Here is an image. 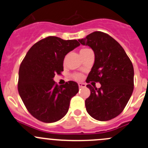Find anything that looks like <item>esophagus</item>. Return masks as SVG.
I'll return each instance as SVG.
<instances>
[{"mask_svg": "<svg viewBox=\"0 0 148 148\" xmlns=\"http://www.w3.org/2000/svg\"><path fill=\"white\" fill-rule=\"evenodd\" d=\"M78 87L82 88V87H85L86 84L84 83H78Z\"/></svg>", "mask_w": 148, "mask_h": 148, "instance_id": "obj_1", "label": "esophagus"}]
</instances>
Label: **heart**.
<instances>
[{
    "label": "heart",
    "mask_w": 148,
    "mask_h": 148,
    "mask_svg": "<svg viewBox=\"0 0 148 148\" xmlns=\"http://www.w3.org/2000/svg\"><path fill=\"white\" fill-rule=\"evenodd\" d=\"M87 50H89V49H82L80 51V54L81 53H84V52H86V51ZM74 78H75L76 80H81V79H82V75H81V74H75V75H74Z\"/></svg>",
    "instance_id": "b5f03b06"
}]
</instances>
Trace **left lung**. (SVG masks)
Here are the masks:
<instances>
[{
	"label": "left lung",
	"instance_id": "left-lung-1",
	"mask_svg": "<svg viewBox=\"0 0 148 148\" xmlns=\"http://www.w3.org/2000/svg\"><path fill=\"white\" fill-rule=\"evenodd\" d=\"M78 41L90 47L95 54L86 82L101 84L99 89L87 85L90 95L85 100L86 110L98 121L112 119L122 112L133 93V64L122 47L108 34L94 32Z\"/></svg>",
	"mask_w": 148,
	"mask_h": 148
}]
</instances>
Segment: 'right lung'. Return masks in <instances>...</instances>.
Returning a JSON list of instances; mask_svg holds the SVG:
<instances>
[{
	"label": "right lung",
	"instance_id": "add662e5",
	"mask_svg": "<svg viewBox=\"0 0 148 148\" xmlns=\"http://www.w3.org/2000/svg\"><path fill=\"white\" fill-rule=\"evenodd\" d=\"M79 45L77 40L49 36L34 44L21 62L18 92L30 114L39 121L52 123L61 119L71 99L78 93L76 82L58 86L53 78L64 71L65 56Z\"/></svg>",
	"mask_w": 148,
	"mask_h": 148
}]
</instances>
